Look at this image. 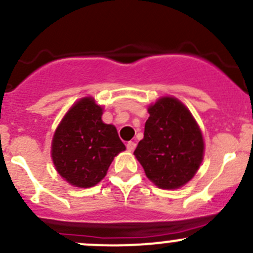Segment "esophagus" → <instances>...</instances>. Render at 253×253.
<instances>
[{"label": "esophagus", "instance_id": "1", "mask_svg": "<svg viewBox=\"0 0 253 253\" xmlns=\"http://www.w3.org/2000/svg\"><path fill=\"white\" fill-rule=\"evenodd\" d=\"M126 147H127V149H128V152H133L134 150V148H136V143L134 142H128L126 144Z\"/></svg>", "mask_w": 253, "mask_h": 253}]
</instances>
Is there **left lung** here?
<instances>
[{
    "label": "left lung",
    "mask_w": 253,
    "mask_h": 253,
    "mask_svg": "<svg viewBox=\"0 0 253 253\" xmlns=\"http://www.w3.org/2000/svg\"><path fill=\"white\" fill-rule=\"evenodd\" d=\"M148 112L144 138L134 155L158 187H181L195 176L203 160L202 132L190 110L172 96L160 98Z\"/></svg>",
    "instance_id": "obj_1"
}]
</instances>
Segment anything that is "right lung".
Returning <instances> with one entry per match:
<instances>
[{"mask_svg":"<svg viewBox=\"0 0 253 253\" xmlns=\"http://www.w3.org/2000/svg\"><path fill=\"white\" fill-rule=\"evenodd\" d=\"M93 98L77 101L56 128L51 157L57 172L76 187H93L105 177L114 158L126 149L116 127L101 121Z\"/></svg>","mask_w":253,"mask_h":253,"instance_id":"add662e5","label":"right lung"}]
</instances>
